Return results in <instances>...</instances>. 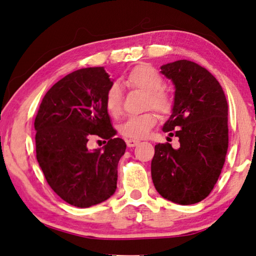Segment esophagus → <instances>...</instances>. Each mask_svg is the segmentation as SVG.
I'll return each instance as SVG.
<instances>
[{
    "mask_svg": "<svg viewBox=\"0 0 256 256\" xmlns=\"http://www.w3.org/2000/svg\"><path fill=\"white\" fill-rule=\"evenodd\" d=\"M126 146H128V148H133V146H136L138 143H140V141H138V140H133V138H128L126 141Z\"/></svg>",
    "mask_w": 256,
    "mask_h": 256,
    "instance_id": "obj_1",
    "label": "esophagus"
}]
</instances>
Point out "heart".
I'll use <instances>...</instances> for the list:
<instances>
[{"mask_svg":"<svg viewBox=\"0 0 256 256\" xmlns=\"http://www.w3.org/2000/svg\"><path fill=\"white\" fill-rule=\"evenodd\" d=\"M128 85L146 92V104L162 114L168 113L171 108L170 97L162 90L164 82L154 68L148 64H140L133 68L126 78ZM105 105L108 113L118 114L122 108V90L118 84H113L105 96ZM158 118L154 113L130 116L120 124L118 131L125 138H143L148 136L151 128L156 124Z\"/></svg>","mask_w":256,"mask_h":256,"instance_id":"1","label":"heart"}]
</instances>
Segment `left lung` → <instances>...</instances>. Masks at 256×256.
Instances as JSON below:
<instances>
[{
  "label": "left lung",
  "mask_w": 256,
  "mask_h": 256,
  "mask_svg": "<svg viewBox=\"0 0 256 256\" xmlns=\"http://www.w3.org/2000/svg\"><path fill=\"white\" fill-rule=\"evenodd\" d=\"M174 85L171 115L164 132L180 146L159 143L151 162L153 184L162 197L179 205L205 199L217 182L228 148L227 100L207 69L189 60L161 66Z\"/></svg>",
  "instance_id": "left-lung-1"
}]
</instances>
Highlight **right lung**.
I'll return each instance as SVG.
<instances>
[{"instance_id": "add662e5", "label": "right lung", "mask_w": 256, "mask_h": 256, "mask_svg": "<svg viewBox=\"0 0 256 256\" xmlns=\"http://www.w3.org/2000/svg\"><path fill=\"white\" fill-rule=\"evenodd\" d=\"M110 85L104 67L78 69L50 88L34 120L36 160L46 180L62 200L80 208L113 196L126 148L122 138H114L105 105ZM92 136L108 144L90 150Z\"/></svg>"}]
</instances>
